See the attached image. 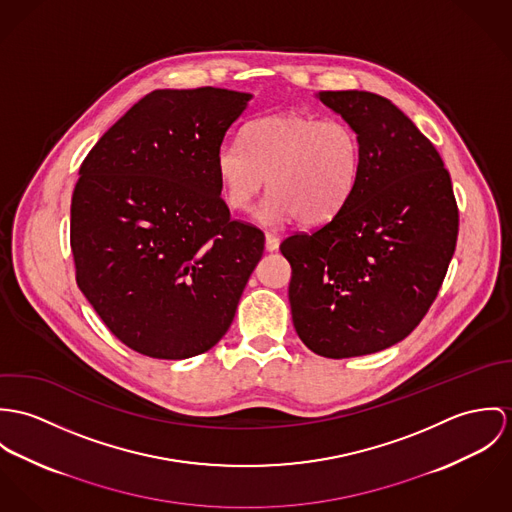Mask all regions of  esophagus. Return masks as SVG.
Here are the masks:
<instances>
[{
  "instance_id": "1",
  "label": "esophagus",
  "mask_w": 512,
  "mask_h": 512,
  "mask_svg": "<svg viewBox=\"0 0 512 512\" xmlns=\"http://www.w3.org/2000/svg\"><path fill=\"white\" fill-rule=\"evenodd\" d=\"M279 245H281V239L275 233H267L265 235V249L267 251H277Z\"/></svg>"
}]
</instances>
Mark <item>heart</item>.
Here are the masks:
<instances>
[{
  "label": "heart",
  "mask_w": 512,
  "mask_h": 512,
  "mask_svg": "<svg viewBox=\"0 0 512 512\" xmlns=\"http://www.w3.org/2000/svg\"><path fill=\"white\" fill-rule=\"evenodd\" d=\"M216 172L231 210L249 212L267 178L271 196L259 210L263 222L298 218L304 226H322L340 214L357 188L361 141L338 119L265 115L243 127L241 143L218 149Z\"/></svg>",
  "instance_id": "1"
}]
</instances>
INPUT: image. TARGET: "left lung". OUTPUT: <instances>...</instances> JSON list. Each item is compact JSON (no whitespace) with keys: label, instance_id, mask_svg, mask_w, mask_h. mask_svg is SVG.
Instances as JSON below:
<instances>
[{"label":"left lung","instance_id":"left-lung-1","mask_svg":"<svg viewBox=\"0 0 512 512\" xmlns=\"http://www.w3.org/2000/svg\"><path fill=\"white\" fill-rule=\"evenodd\" d=\"M361 141V172L340 214L281 243L292 324L308 349L345 359L404 340L436 300L459 212L436 147L377 94L320 92Z\"/></svg>","mask_w":512,"mask_h":512}]
</instances>
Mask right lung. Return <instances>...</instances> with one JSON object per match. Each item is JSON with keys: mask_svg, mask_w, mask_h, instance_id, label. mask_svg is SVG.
<instances>
[{"mask_svg": "<svg viewBox=\"0 0 512 512\" xmlns=\"http://www.w3.org/2000/svg\"><path fill=\"white\" fill-rule=\"evenodd\" d=\"M251 94L155 90L100 137L70 206L76 283L117 340L186 359L228 332L265 235L231 220L216 153Z\"/></svg>", "mask_w": 512, "mask_h": 512, "instance_id": "add662e5", "label": "right lung"}]
</instances>
